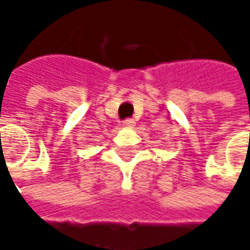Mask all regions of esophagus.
<instances>
[{"mask_svg": "<svg viewBox=\"0 0 250 250\" xmlns=\"http://www.w3.org/2000/svg\"><path fill=\"white\" fill-rule=\"evenodd\" d=\"M134 125H135V122L132 119H127L123 122V127H125V128H132Z\"/></svg>", "mask_w": 250, "mask_h": 250, "instance_id": "1", "label": "esophagus"}]
</instances>
